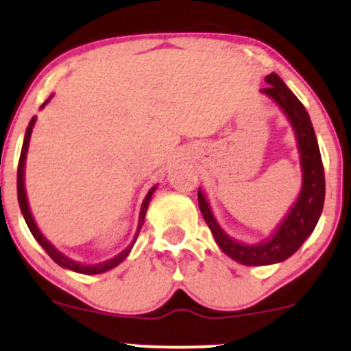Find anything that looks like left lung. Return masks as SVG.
<instances>
[{
	"label": "left lung",
	"instance_id": "left-lung-1",
	"mask_svg": "<svg viewBox=\"0 0 351 351\" xmlns=\"http://www.w3.org/2000/svg\"><path fill=\"white\" fill-rule=\"evenodd\" d=\"M265 81L268 83V86L261 91L268 95L275 104L280 105L285 115L289 117L290 123L295 130L300 151L302 190H300V195L293 207L290 208L289 215L282 221V224L278 226L270 239H265L258 244H243L229 238L222 231L221 226L212 215L204 192L198 190V207H200L208 229L214 234L215 243L229 258L241 265H247V267L278 263V261H284L292 256L314 231L324 205V168L309 113L277 74H268Z\"/></svg>",
	"mask_w": 351,
	"mask_h": 351
}]
</instances>
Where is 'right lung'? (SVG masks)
Here are the masks:
<instances>
[{"mask_svg": "<svg viewBox=\"0 0 351 351\" xmlns=\"http://www.w3.org/2000/svg\"><path fill=\"white\" fill-rule=\"evenodd\" d=\"M49 101V100H47ZM47 101H45L42 107H45L47 105ZM40 107V108H42ZM35 123V117L30 120V123H28L27 127V132H25V139H23V146H22V153H20V161H19V173H16V190H19V204H20V208H22V214L25 217V222H27L28 229H30V232L34 234V238L37 239L38 244H40L42 247L45 250V253L49 254V256L52 258V260L56 261V263L59 265V267L62 268H67V270H73V271H77V274H84V275H97V274H104V271H108L112 270V268H115L117 265L122 263L123 260L127 258V254H129V251L132 250V244L136 243L137 236H139V231L141 228H143L144 224V217H146V210H147V205H149L151 202V197H153L156 186L147 192L146 198H144L143 202V207H141V215H139V226H137V232H136V238H134V241L130 243V246L127 247V250H123L122 253L117 254L115 258H112V260H107L104 261V263H98V265H83V263H77V261H73L71 258L64 256V254L61 253V251L56 250L54 246H52L51 243L47 241V239L44 238V234H42L40 231H38L37 224H35L34 217H32L30 214V208H28V202H27V193H25V159H27V151H28V143H30V136H32V127H34Z\"/></svg>", "mask_w": 351, "mask_h": 351, "instance_id": "add662e5", "label": "right lung"}]
</instances>
